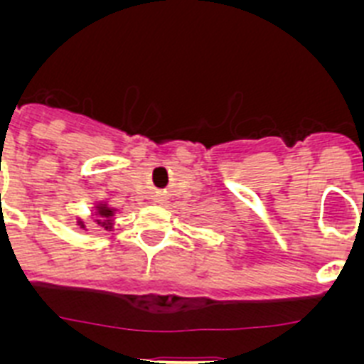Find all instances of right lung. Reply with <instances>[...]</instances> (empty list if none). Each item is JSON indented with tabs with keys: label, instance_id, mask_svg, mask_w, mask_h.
Returning a JSON list of instances; mask_svg holds the SVG:
<instances>
[{
	"label": "right lung",
	"instance_id": "add662e5",
	"mask_svg": "<svg viewBox=\"0 0 364 364\" xmlns=\"http://www.w3.org/2000/svg\"><path fill=\"white\" fill-rule=\"evenodd\" d=\"M96 215L100 217V220H96V224H98V226H104L105 230H111V218L112 215H114V210L107 208V204H98L96 205ZM78 224L82 228H85V224H83L82 220H78Z\"/></svg>",
	"mask_w": 364,
	"mask_h": 364
}]
</instances>
